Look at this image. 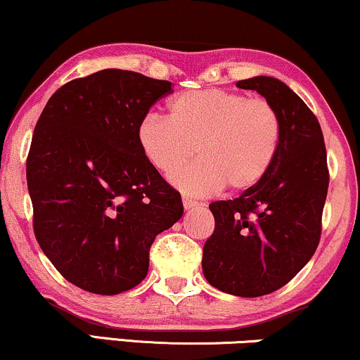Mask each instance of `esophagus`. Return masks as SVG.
Wrapping results in <instances>:
<instances>
[{"mask_svg":"<svg viewBox=\"0 0 360 360\" xmlns=\"http://www.w3.org/2000/svg\"><path fill=\"white\" fill-rule=\"evenodd\" d=\"M183 204H184L186 209H194V207L199 206V202L195 201V199L189 198V195H186V194H183Z\"/></svg>","mask_w":360,"mask_h":360,"instance_id":"obj_1","label":"esophagus"}]
</instances>
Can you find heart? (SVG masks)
<instances>
[{
  "label": "heart",
  "instance_id": "heart-1",
  "mask_svg": "<svg viewBox=\"0 0 360 360\" xmlns=\"http://www.w3.org/2000/svg\"><path fill=\"white\" fill-rule=\"evenodd\" d=\"M281 138L269 99L226 89L188 91L171 99L167 117L148 115L138 126L141 151L162 174L179 171L195 151L198 162L172 176L191 194L252 189L274 165Z\"/></svg>",
  "mask_w": 360,
  "mask_h": 360
}]
</instances>
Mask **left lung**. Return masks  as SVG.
<instances>
[{"mask_svg": "<svg viewBox=\"0 0 360 360\" xmlns=\"http://www.w3.org/2000/svg\"><path fill=\"white\" fill-rule=\"evenodd\" d=\"M238 86L257 91L279 111L281 148L257 186L209 204L216 224L204 244L202 271L222 292L259 297L288 284L316 252L329 169L319 121L292 89L271 76Z\"/></svg>", "mask_w": 360, "mask_h": 360, "instance_id": "obj_1", "label": "left lung"}]
</instances>
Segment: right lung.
<instances>
[{
	"label": "right lung",
	"instance_id": "obj_1",
	"mask_svg": "<svg viewBox=\"0 0 360 360\" xmlns=\"http://www.w3.org/2000/svg\"><path fill=\"white\" fill-rule=\"evenodd\" d=\"M169 81L103 70L61 86L26 159L33 229L59 274L115 295L148 274L149 249L183 216L181 194L141 151L138 126Z\"/></svg>",
	"mask_w": 360,
	"mask_h": 360
}]
</instances>
